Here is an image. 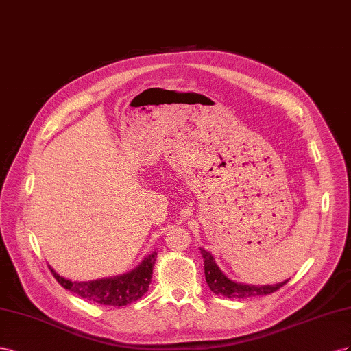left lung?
Segmentation results:
<instances>
[{"instance_id":"left-lung-1","label":"left lung","mask_w":351,"mask_h":351,"mask_svg":"<svg viewBox=\"0 0 351 351\" xmlns=\"http://www.w3.org/2000/svg\"><path fill=\"white\" fill-rule=\"evenodd\" d=\"M202 250V256L204 258V275H206V282L208 284L210 289L215 294L223 295L228 298H247V297H257V295H267L278 291L279 288L284 287L288 279L284 282H279L275 285H245L239 284L229 279L219 266L215 262V257L206 252L204 248Z\"/></svg>"}]
</instances>
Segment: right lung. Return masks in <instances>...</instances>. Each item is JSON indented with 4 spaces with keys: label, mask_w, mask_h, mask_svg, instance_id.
I'll use <instances>...</instances> for the list:
<instances>
[{
    "label": "right lung",
    "mask_w": 351,
    "mask_h": 351,
    "mask_svg": "<svg viewBox=\"0 0 351 351\" xmlns=\"http://www.w3.org/2000/svg\"><path fill=\"white\" fill-rule=\"evenodd\" d=\"M156 258L157 253L153 252L131 272L88 282H73L70 279L60 276L51 266L48 267L57 279V282L69 289V291L88 300V302L120 307L136 302L138 298H141L148 291V287L152 284Z\"/></svg>",
    "instance_id": "add662e5"
}]
</instances>
